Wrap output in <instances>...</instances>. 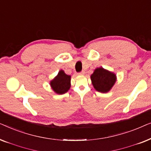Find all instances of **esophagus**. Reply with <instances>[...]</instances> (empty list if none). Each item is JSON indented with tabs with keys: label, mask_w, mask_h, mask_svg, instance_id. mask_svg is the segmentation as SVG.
<instances>
[{
	"label": "esophagus",
	"mask_w": 151,
	"mask_h": 151,
	"mask_svg": "<svg viewBox=\"0 0 151 151\" xmlns=\"http://www.w3.org/2000/svg\"><path fill=\"white\" fill-rule=\"evenodd\" d=\"M84 73H85V71H82L81 72H80V73H78V75H80V76H83V75H84Z\"/></svg>",
	"instance_id": "34e87169"
}]
</instances>
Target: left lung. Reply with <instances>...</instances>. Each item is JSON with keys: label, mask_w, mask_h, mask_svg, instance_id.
<instances>
[{"label": "left lung", "mask_w": 151, "mask_h": 151, "mask_svg": "<svg viewBox=\"0 0 151 151\" xmlns=\"http://www.w3.org/2000/svg\"><path fill=\"white\" fill-rule=\"evenodd\" d=\"M93 86L97 91L106 93L114 85L117 80L115 73L103 67L96 68L91 76Z\"/></svg>", "instance_id": "obj_1"}]
</instances>
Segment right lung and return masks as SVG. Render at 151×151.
Masks as SVG:
<instances>
[{"label": "right lung", "mask_w": 151, "mask_h": 151, "mask_svg": "<svg viewBox=\"0 0 151 151\" xmlns=\"http://www.w3.org/2000/svg\"><path fill=\"white\" fill-rule=\"evenodd\" d=\"M71 76L66 74L63 70H60L58 75L50 81L51 87L55 93H65L71 87Z\"/></svg>", "instance_id": "obj_1"}]
</instances>
